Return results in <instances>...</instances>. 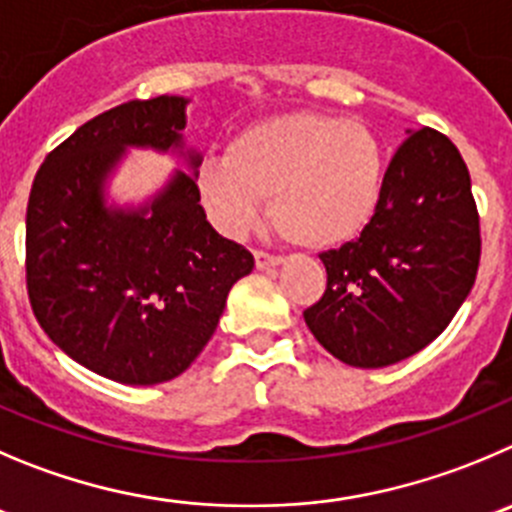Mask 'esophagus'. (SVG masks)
Returning <instances> with one entry per match:
<instances>
[{
    "label": "esophagus",
    "instance_id": "esophagus-1",
    "mask_svg": "<svg viewBox=\"0 0 512 512\" xmlns=\"http://www.w3.org/2000/svg\"><path fill=\"white\" fill-rule=\"evenodd\" d=\"M281 264V256H274V253L256 251V269H274V266Z\"/></svg>",
    "mask_w": 512,
    "mask_h": 512
}]
</instances>
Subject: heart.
I'll return each mask as SVG.
<instances>
[{
    "label": "heart",
    "instance_id": "1",
    "mask_svg": "<svg viewBox=\"0 0 512 512\" xmlns=\"http://www.w3.org/2000/svg\"><path fill=\"white\" fill-rule=\"evenodd\" d=\"M384 150L359 120L291 113L228 143L223 163L198 170V193L221 231H248L269 198L271 226L301 248H334L372 223L382 201Z\"/></svg>",
    "mask_w": 512,
    "mask_h": 512
}]
</instances>
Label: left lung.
Returning a JSON list of instances; mask_svg holds the SVG:
<instances>
[{
  "instance_id": "1",
  "label": "left lung",
  "mask_w": 512,
  "mask_h": 512,
  "mask_svg": "<svg viewBox=\"0 0 512 512\" xmlns=\"http://www.w3.org/2000/svg\"><path fill=\"white\" fill-rule=\"evenodd\" d=\"M319 259L326 289L304 319L326 352L377 369L435 342L480 266L478 206L455 143L435 128L407 135L372 223Z\"/></svg>"
}]
</instances>
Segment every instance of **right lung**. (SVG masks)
I'll return each mask as SVG.
<instances>
[{"label": "right lung", "instance_id": "1", "mask_svg": "<svg viewBox=\"0 0 512 512\" xmlns=\"http://www.w3.org/2000/svg\"><path fill=\"white\" fill-rule=\"evenodd\" d=\"M186 97L130 100L87 120L34 175L27 203V294L47 337L123 384H158L191 367L251 251L206 221L183 170L143 208L105 206V180L128 145L183 148ZM188 163H201L188 153Z\"/></svg>", "mask_w": 512, "mask_h": 512}]
</instances>
